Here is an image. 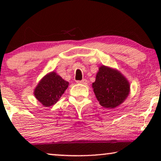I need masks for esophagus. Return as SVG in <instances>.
Returning <instances> with one entry per match:
<instances>
[{"label": "esophagus", "mask_w": 161, "mask_h": 161, "mask_svg": "<svg viewBox=\"0 0 161 161\" xmlns=\"http://www.w3.org/2000/svg\"><path fill=\"white\" fill-rule=\"evenodd\" d=\"M77 83H80V84H83V85H86L88 83V80L86 79H83L82 80H78L77 81Z\"/></svg>", "instance_id": "1"}]
</instances>
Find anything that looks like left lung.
I'll use <instances>...</instances> for the list:
<instances>
[{"mask_svg": "<svg viewBox=\"0 0 161 161\" xmlns=\"http://www.w3.org/2000/svg\"><path fill=\"white\" fill-rule=\"evenodd\" d=\"M92 88L100 104L108 108L119 106L130 93V83L125 76L118 70L104 65L99 68Z\"/></svg>", "mask_w": 161, "mask_h": 161, "instance_id": "8db88e82", "label": "left lung"}]
</instances>
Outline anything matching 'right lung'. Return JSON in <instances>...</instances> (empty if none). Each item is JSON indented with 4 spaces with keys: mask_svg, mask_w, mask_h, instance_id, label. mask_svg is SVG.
Returning <instances> with one entry per match:
<instances>
[{
    "mask_svg": "<svg viewBox=\"0 0 161 161\" xmlns=\"http://www.w3.org/2000/svg\"><path fill=\"white\" fill-rule=\"evenodd\" d=\"M69 83L56 72H51L44 76L34 89V96L45 107H50L57 103Z\"/></svg>",
    "mask_w": 161,
    "mask_h": 161,
    "instance_id": "obj_1",
    "label": "right lung"
}]
</instances>
